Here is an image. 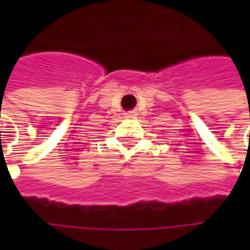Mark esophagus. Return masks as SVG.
<instances>
[{"label":"esophagus","instance_id":"1","mask_svg":"<svg viewBox=\"0 0 250 250\" xmlns=\"http://www.w3.org/2000/svg\"><path fill=\"white\" fill-rule=\"evenodd\" d=\"M135 115H136V112H135V111H129V112H126V114H125V117H126V118H133Z\"/></svg>","mask_w":250,"mask_h":250}]
</instances>
